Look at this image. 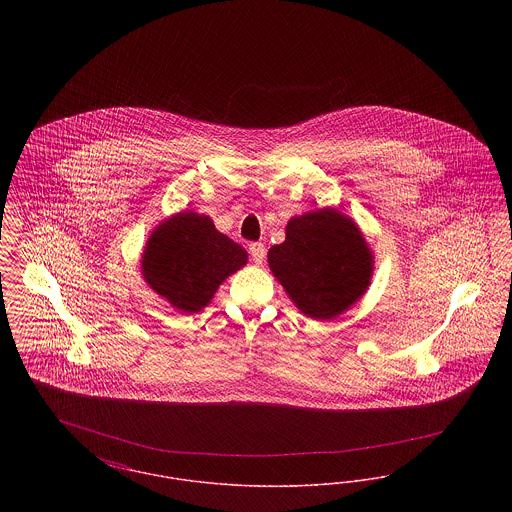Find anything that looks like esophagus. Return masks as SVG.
Returning a JSON list of instances; mask_svg holds the SVG:
<instances>
[{"mask_svg": "<svg viewBox=\"0 0 512 512\" xmlns=\"http://www.w3.org/2000/svg\"><path fill=\"white\" fill-rule=\"evenodd\" d=\"M249 253H251V259L257 263V265H263L265 261V255H267V249L261 242H255V244L249 245Z\"/></svg>", "mask_w": 512, "mask_h": 512, "instance_id": "obj_1", "label": "esophagus"}]
</instances>
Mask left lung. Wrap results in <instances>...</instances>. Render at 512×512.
<instances>
[{"instance_id": "left-lung-1", "label": "left lung", "mask_w": 512, "mask_h": 512, "mask_svg": "<svg viewBox=\"0 0 512 512\" xmlns=\"http://www.w3.org/2000/svg\"><path fill=\"white\" fill-rule=\"evenodd\" d=\"M268 267L305 317L330 320L368 290L374 257L353 220L318 209L288 222L286 240L268 249Z\"/></svg>"}]
</instances>
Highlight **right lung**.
Wrapping results in <instances>:
<instances>
[{"instance_id": "obj_1", "label": "right lung", "mask_w": 512, "mask_h": 512, "mask_svg": "<svg viewBox=\"0 0 512 512\" xmlns=\"http://www.w3.org/2000/svg\"><path fill=\"white\" fill-rule=\"evenodd\" d=\"M245 263L247 251L220 234L213 220L182 211L151 232L142 276L172 307L192 315L207 307L220 284Z\"/></svg>"}]
</instances>
